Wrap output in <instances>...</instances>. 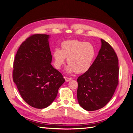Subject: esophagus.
Here are the masks:
<instances>
[{"label": "esophagus", "instance_id": "1", "mask_svg": "<svg viewBox=\"0 0 133 133\" xmlns=\"http://www.w3.org/2000/svg\"><path fill=\"white\" fill-rule=\"evenodd\" d=\"M72 78H68V77H65V81L66 82H69L70 81H71Z\"/></svg>", "mask_w": 133, "mask_h": 133}]
</instances>
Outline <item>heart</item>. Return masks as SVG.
<instances>
[{"instance_id":"1","label":"heart","mask_w":133,"mask_h":133,"mask_svg":"<svg viewBox=\"0 0 133 133\" xmlns=\"http://www.w3.org/2000/svg\"><path fill=\"white\" fill-rule=\"evenodd\" d=\"M62 49L55 48L53 51L54 66L59 69L66 62L67 72L82 74L90 69L96 55V49L91 43L78 40H68L62 43Z\"/></svg>"}]
</instances>
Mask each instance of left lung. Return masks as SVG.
<instances>
[{
	"label": "left lung",
	"instance_id": "left-lung-1",
	"mask_svg": "<svg viewBox=\"0 0 133 133\" xmlns=\"http://www.w3.org/2000/svg\"><path fill=\"white\" fill-rule=\"evenodd\" d=\"M97 56L87 72L77 79V98L88 111L102 108L109 103L118 84V59L113 48L101 39Z\"/></svg>",
	"mask_w": 133,
	"mask_h": 133
}]
</instances>
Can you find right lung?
I'll return each instance as SVG.
<instances>
[{
  "label": "right lung",
  "mask_w": 133,
  "mask_h": 133,
  "mask_svg": "<svg viewBox=\"0 0 133 133\" xmlns=\"http://www.w3.org/2000/svg\"><path fill=\"white\" fill-rule=\"evenodd\" d=\"M47 35L35 34L24 41L15 55L13 80L23 100L37 109L48 107L65 80L51 64Z\"/></svg>",
  "instance_id": "add662e5"
}]
</instances>
